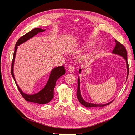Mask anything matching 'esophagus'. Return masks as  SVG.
I'll return each instance as SVG.
<instances>
[{"instance_id":"34e87169","label":"esophagus","mask_w":135,"mask_h":135,"mask_svg":"<svg viewBox=\"0 0 135 135\" xmlns=\"http://www.w3.org/2000/svg\"><path fill=\"white\" fill-rule=\"evenodd\" d=\"M74 70V67L73 65H69L68 67V70L70 72H73Z\"/></svg>"}]
</instances>
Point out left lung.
Returning <instances> with one entry per match:
<instances>
[{"instance_id": "1", "label": "left lung", "mask_w": 135, "mask_h": 135, "mask_svg": "<svg viewBox=\"0 0 135 135\" xmlns=\"http://www.w3.org/2000/svg\"><path fill=\"white\" fill-rule=\"evenodd\" d=\"M115 42H116V45L114 47V49L113 50L112 53L113 54H115L117 55H119L120 56H122L123 57H124V59L126 61V66H127V78L128 77V75H129V63L128 62H127V52L126 50V49L124 47V46L119 42L118 41H117L116 39H115ZM81 69H80L79 70V73H81ZM77 98L79 102L84 106L86 107H103V106H105L108 105L109 104H110L112 101L106 103V104H94V103H91L88 102H86L84 100V99L82 98L81 95V93H80V79L79 78H78V89H77Z\"/></svg>"}]
</instances>
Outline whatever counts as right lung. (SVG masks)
Instances as JSON below:
<instances>
[{
    "mask_svg": "<svg viewBox=\"0 0 135 135\" xmlns=\"http://www.w3.org/2000/svg\"><path fill=\"white\" fill-rule=\"evenodd\" d=\"M45 30H42L41 28H36L34 29L31 30L30 32H28L26 34H25L23 36L21 37L16 42L15 47V51L13 52V59L12 61V65H11V75L13 77V78L15 80V82L17 86L18 90L21 95L25 98V100L27 101L32 102L34 103H37L39 104H46L50 101H51L54 97V89L55 86L56 81L59 78L63 75L65 73L66 70L64 68L63 66H60L54 68L51 72L50 75L49 76V78L48 79L47 83L45 86L42 89L39 93L35 94L34 95H28L24 93H23L22 91L20 89L19 86L15 80V76L13 75V63L14 61H15L16 52L17 49V46L20 45V44L23 43L27 40L30 39V38L33 37L35 35H37L38 33L40 32H42L45 31Z\"/></svg>",
    "mask_w": 135,
    "mask_h": 135,
    "instance_id": "right-lung-1",
    "label": "right lung"
}]
</instances>
